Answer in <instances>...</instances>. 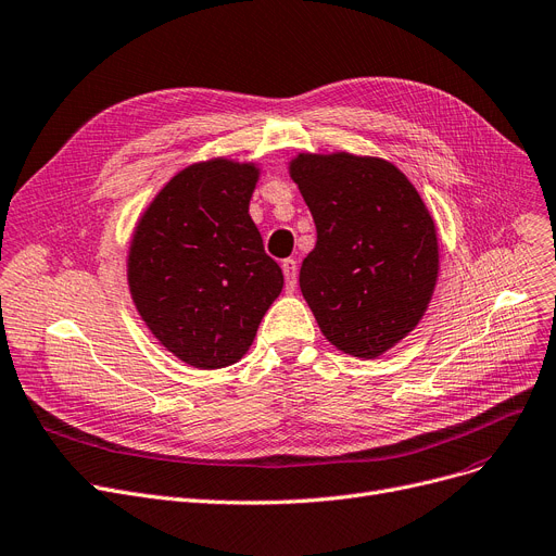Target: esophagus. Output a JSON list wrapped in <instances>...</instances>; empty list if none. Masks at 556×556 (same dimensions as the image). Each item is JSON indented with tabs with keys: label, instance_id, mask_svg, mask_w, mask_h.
<instances>
[{
	"label": "esophagus",
	"instance_id": "1",
	"mask_svg": "<svg viewBox=\"0 0 556 556\" xmlns=\"http://www.w3.org/2000/svg\"><path fill=\"white\" fill-rule=\"evenodd\" d=\"M281 270L286 277V293H295L298 286V261L295 258H283L281 261Z\"/></svg>",
	"mask_w": 556,
	"mask_h": 556
}]
</instances>
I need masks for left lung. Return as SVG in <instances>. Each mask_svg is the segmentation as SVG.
I'll return each mask as SVG.
<instances>
[{
  "instance_id": "8db88e82",
  "label": "left lung",
  "mask_w": 556,
  "mask_h": 556,
  "mask_svg": "<svg viewBox=\"0 0 556 556\" xmlns=\"http://www.w3.org/2000/svg\"><path fill=\"white\" fill-rule=\"evenodd\" d=\"M291 177L318 240L300 288L327 341L375 358L425 316L439 277V240L414 184L375 156L300 154Z\"/></svg>"
}]
</instances>
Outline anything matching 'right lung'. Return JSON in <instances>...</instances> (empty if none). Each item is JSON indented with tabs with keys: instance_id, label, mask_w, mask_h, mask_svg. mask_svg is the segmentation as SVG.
<instances>
[{
	"instance_id": "add662e5",
	"label": "right lung",
	"mask_w": 556,
	"mask_h": 556,
	"mask_svg": "<svg viewBox=\"0 0 556 556\" xmlns=\"http://www.w3.org/2000/svg\"><path fill=\"white\" fill-rule=\"evenodd\" d=\"M254 163L188 165L142 213L129 248V291L144 325L184 364L215 370L250 350L283 288L250 218Z\"/></svg>"
}]
</instances>
